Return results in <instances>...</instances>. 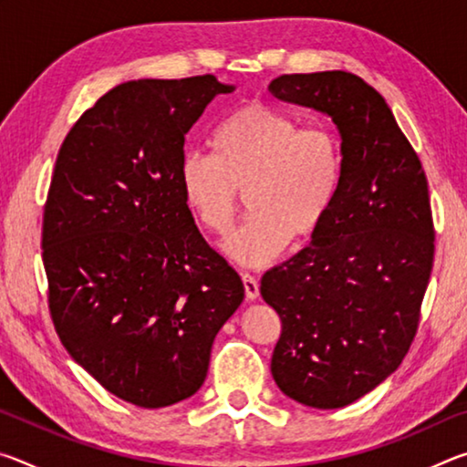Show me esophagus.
Wrapping results in <instances>:
<instances>
[{
    "instance_id": "esophagus-1",
    "label": "esophagus",
    "mask_w": 467,
    "mask_h": 467,
    "mask_svg": "<svg viewBox=\"0 0 467 467\" xmlns=\"http://www.w3.org/2000/svg\"><path fill=\"white\" fill-rule=\"evenodd\" d=\"M241 278H243V284H244V296H247V300H255L259 296L257 278H255V275H251L249 272H243Z\"/></svg>"
}]
</instances>
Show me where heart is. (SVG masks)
<instances>
[{
    "label": "heart",
    "mask_w": 467,
    "mask_h": 467,
    "mask_svg": "<svg viewBox=\"0 0 467 467\" xmlns=\"http://www.w3.org/2000/svg\"><path fill=\"white\" fill-rule=\"evenodd\" d=\"M212 154L185 152L179 189L205 233L224 236L247 195L251 216L226 241L228 255L265 265L319 231L344 179V144L327 123L300 125L288 115L249 102L234 109L210 138Z\"/></svg>",
    "instance_id": "b5f03b06"
}]
</instances>
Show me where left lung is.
Wrapping results in <instances>:
<instances>
[{
	"mask_svg": "<svg viewBox=\"0 0 467 467\" xmlns=\"http://www.w3.org/2000/svg\"><path fill=\"white\" fill-rule=\"evenodd\" d=\"M275 99L337 125L344 179L313 243L262 278L280 315L272 375L298 404L334 410L389 377L414 342L434 259L422 162L391 109L350 72L284 74Z\"/></svg>",
	"mask_w": 467,
	"mask_h": 467,
	"instance_id": "1",
	"label": "left lung"
}]
</instances>
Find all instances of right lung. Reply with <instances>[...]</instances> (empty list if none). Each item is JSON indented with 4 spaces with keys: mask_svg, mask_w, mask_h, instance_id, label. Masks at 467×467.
<instances>
[{
    "mask_svg": "<svg viewBox=\"0 0 467 467\" xmlns=\"http://www.w3.org/2000/svg\"><path fill=\"white\" fill-rule=\"evenodd\" d=\"M214 76L115 86L63 140L43 212L55 331L78 365L140 408L187 400L244 288L179 189L185 133Z\"/></svg>",
    "mask_w": 467,
    "mask_h": 467,
    "instance_id": "1",
    "label": "right lung"
}]
</instances>
